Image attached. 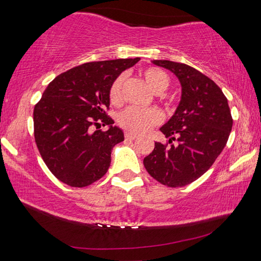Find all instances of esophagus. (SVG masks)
Listing matches in <instances>:
<instances>
[{"mask_svg": "<svg viewBox=\"0 0 261 261\" xmlns=\"http://www.w3.org/2000/svg\"><path fill=\"white\" fill-rule=\"evenodd\" d=\"M137 138H138V136H136L134 134H130V132H126V134H125V139H127V140H135Z\"/></svg>", "mask_w": 261, "mask_h": 261, "instance_id": "esophagus-1", "label": "esophagus"}]
</instances>
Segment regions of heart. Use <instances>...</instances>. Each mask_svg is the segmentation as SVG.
Here are the masks:
<instances>
[{"mask_svg":"<svg viewBox=\"0 0 261 261\" xmlns=\"http://www.w3.org/2000/svg\"><path fill=\"white\" fill-rule=\"evenodd\" d=\"M143 77L147 85L155 93H161L169 86V76L162 69L146 68L143 70ZM124 83V76L121 74L112 83L109 88V99L113 103L117 105L122 101V86ZM162 121V114L155 108H138L129 107L120 113L117 122L123 129L135 135H143L153 126L158 125Z\"/></svg>","mask_w":261,"mask_h":261,"instance_id":"1","label":"heart"}]
</instances>
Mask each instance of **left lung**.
Listing matches in <instances>:
<instances>
[{
	"label": "left lung",
	"mask_w": 261,
	"mask_h": 261,
	"mask_svg": "<svg viewBox=\"0 0 261 261\" xmlns=\"http://www.w3.org/2000/svg\"><path fill=\"white\" fill-rule=\"evenodd\" d=\"M152 63L178 78L182 95L173 116L160 127L169 144H178L155 143L144 166L161 184L184 187L205 174L226 146L232 127L230 109L221 88L204 73L173 61Z\"/></svg>",
	"instance_id": "8db88e82"
}]
</instances>
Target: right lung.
Masks as SVG:
<instances>
[{
  "label": "right lung",
  "instance_id": "add662e5",
  "mask_svg": "<svg viewBox=\"0 0 261 261\" xmlns=\"http://www.w3.org/2000/svg\"><path fill=\"white\" fill-rule=\"evenodd\" d=\"M140 59L90 62L61 73L46 87L33 112L34 138L43 161L61 182L87 187L107 173L112 149L124 140L105 110L109 88ZM107 125V132L93 125Z\"/></svg>",
  "mask_w": 261,
  "mask_h": 261
}]
</instances>
